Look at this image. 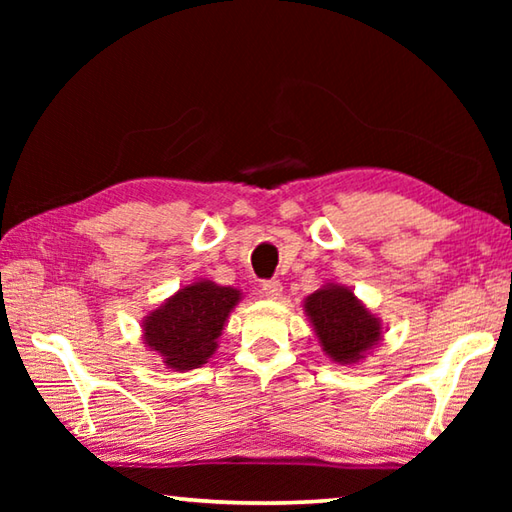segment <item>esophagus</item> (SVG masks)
Wrapping results in <instances>:
<instances>
[{
	"label": "esophagus",
	"instance_id": "obj_1",
	"mask_svg": "<svg viewBox=\"0 0 512 512\" xmlns=\"http://www.w3.org/2000/svg\"><path fill=\"white\" fill-rule=\"evenodd\" d=\"M262 296L264 298H271V300H277L282 296V282L280 280H266L262 284Z\"/></svg>",
	"mask_w": 512,
	"mask_h": 512
}]
</instances>
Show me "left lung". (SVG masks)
Returning <instances> with one entry per match:
<instances>
[{
	"label": "left lung",
	"instance_id": "left-lung-1",
	"mask_svg": "<svg viewBox=\"0 0 512 512\" xmlns=\"http://www.w3.org/2000/svg\"><path fill=\"white\" fill-rule=\"evenodd\" d=\"M305 314L329 359L352 366L366 359L384 334L381 320L354 296L350 287L327 282L305 298Z\"/></svg>",
	"mask_w": 512,
	"mask_h": 512
}]
</instances>
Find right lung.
<instances>
[{
    "label": "right lung",
    "mask_w": 512,
    "mask_h": 512,
    "mask_svg": "<svg viewBox=\"0 0 512 512\" xmlns=\"http://www.w3.org/2000/svg\"><path fill=\"white\" fill-rule=\"evenodd\" d=\"M239 300L235 287L196 280L144 316L142 341L171 370L201 368L219 348L225 320Z\"/></svg>",
    "instance_id": "add662e5"
}]
</instances>
